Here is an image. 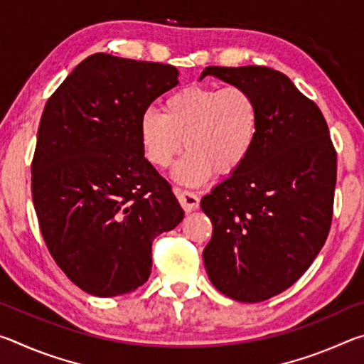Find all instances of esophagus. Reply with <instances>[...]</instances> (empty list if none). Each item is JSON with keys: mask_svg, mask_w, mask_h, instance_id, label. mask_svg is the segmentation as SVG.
<instances>
[{"mask_svg": "<svg viewBox=\"0 0 364 364\" xmlns=\"http://www.w3.org/2000/svg\"><path fill=\"white\" fill-rule=\"evenodd\" d=\"M173 191H175L178 200H180V204L184 210L193 212V210H196V208H199L200 200H199V197H197V194L191 193V191L180 189V188H175Z\"/></svg>", "mask_w": 364, "mask_h": 364, "instance_id": "esophagus-1", "label": "esophagus"}]
</instances>
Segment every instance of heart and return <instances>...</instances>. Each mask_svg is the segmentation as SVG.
Wrapping results in <instances>:
<instances>
[{"label": "heart", "mask_w": 364, "mask_h": 364, "mask_svg": "<svg viewBox=\"0 0 364 364\" xmlns=\"http://www.w3.org/2000/svg\"><path fill=\"white\" fill-rule=\"evenodd\" d=\"M260 110L254 95L242 86L217 88L189 85L171 93L164 114L146 109L138 133L144 157L156 167H168L184 146L188 152L175 165L173 178L200 186L217 171L232 173L254 149Z\"/></svg>", "instance_id": "obj_1"}]
</instances>
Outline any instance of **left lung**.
Masks as SVG:
<instances>
[{
    "instance_id": "1",
    "label": "left lung",
    "mask_w": 364,
    "mask_h": 364,
    "mask_svg": "<svg viewBox=\"0 0 364 364\" xmlns=\"http://www.w3.org/2000/svg\"><path fill=\"white\" fill-rule=\"evenodd\" d=\"M208 75L249 90L260 110L250 156L200 200L213 225L202 254L208 279L255 304L291 287L324 245L337 156L321 110L284 73L213 65L199 80Z\"/></svg>"
}]
</instances>
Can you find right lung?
<instances>
[{
    "label": "right lung",
    "mask_w": 364,
    "mask_h": 364,
    "mask_svg": "<svg viewBox=\"0 0 364 364\" xmlns=\"http://www.w3.org/2000/svg\"><path fill=\"white\" fill-rule=\"evenodd\" d=\"M178 75L173 65L97 53L43 110L32 162L40 230L67 278L96 297L143 286L152 241L184 217L138 133L141 114Z\"/></svg>",
    "instance_id": "right-lung-1"
}]
</instances>
